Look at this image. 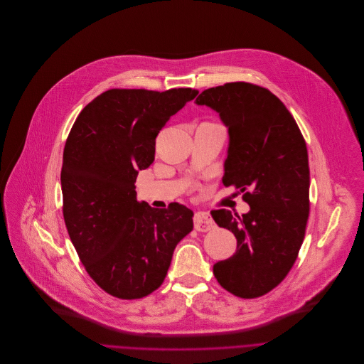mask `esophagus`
Segmentation results:
<instances>
[{"label":"esophagus","instance_id":"obj_1","mask_svg":"<svg viewBox=\"0 0 364 364\" xmlns=\"http://www.w3.org/2000/svg\"><path fill=\"white\" fill-rule=\"evenodd\" d=\"M193 225L196 231H202L206 232L209 230H212L215 227V223L212 220L210 213L208 212H196L193 216Z\"/></svg>","mask_w":364,"mask_h":364}]
</instances>
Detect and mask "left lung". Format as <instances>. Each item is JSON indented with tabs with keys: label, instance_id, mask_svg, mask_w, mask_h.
I'll return each instance as SVG.
<instances>
[{
	"label": "left lung",
	"instance_id": "8db88e82",
	"mask_svg": "<svg viewBox=\"0 0 364 364\" xmlns=\"http://www.w3.org/2000/svg\"><path fill=\"white\" fill-rule=\"evenodd\" d=\"M220 114L228 129L223 182L244 193L250 210H212L232 231L237 251L218 261L213 274L227 291L255 299L275 288L294 265L309 220L310 169L303 134L284 103L250 83L203 90L195 102Z\"/></svg>",
	"mask_w": 364,
	"mask_h": 364
}]
</instances>
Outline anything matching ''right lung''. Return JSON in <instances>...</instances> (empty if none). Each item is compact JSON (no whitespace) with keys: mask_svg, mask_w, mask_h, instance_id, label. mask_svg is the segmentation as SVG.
Here are the masks:
<instances>
[{"mask_svg":"<svg viewBox=\"0 0 364 364\" xmlns=\"http://www.w3.org/2000/svg\"><path fill=\"white\" fill-rule=\"evenodd\" d=\"M196 95L112 89L71 127L61 168L64 223L86 271L113 297L134 300L159 288L193 228L189 208L139 202L134 182L155 161L159 130Z\"/></svg>","mask_w":364,"mask_h":364,"instance_id":"add662e5","label":"right lung"}]
</instances>
